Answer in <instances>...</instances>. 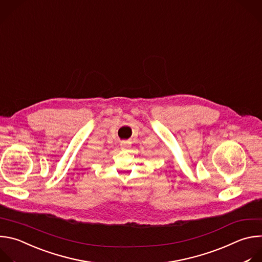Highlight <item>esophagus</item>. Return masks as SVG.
Returning a JSON list of instances; mask_svg holds the SVG:
<instances>
[{"label": "esophagus", "mask_w": 262, "mask_h": 262, "mask_svg": "<svg viewBox=\"0 0 262 262\" xmlns=\"http://www.w3.org/2000/svg\"><path fill=\"white\" fill-rule=\"evenodd\" d=\"M129 146H130L129 142H127V141H123V142H121V148H122V149H126V148H128Z\"/></svg>", "instance_id": "obj_1"}]
</instances>
